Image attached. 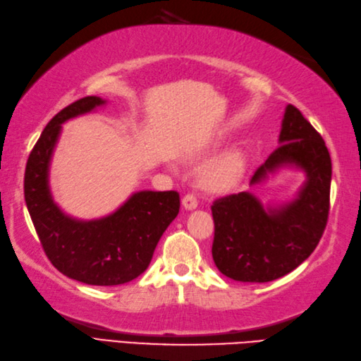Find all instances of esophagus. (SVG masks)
<instances>
[{"label":"esophagus","instance_id":"1","mask_svg":"<svg viewBox=\"0 0 361 361\" xmlns=\"http://www.w3.org/2000/svg\"><path fill=\"white\" fill-rule=\"evenodd\" d=\"M197 204H199L197 196L193 195V193H188V195L183 196V199H182V205L185 207L187 210H195V208L197 207Z\"/></svg>","mask_w":361,"mask_h":361}]
</instances>
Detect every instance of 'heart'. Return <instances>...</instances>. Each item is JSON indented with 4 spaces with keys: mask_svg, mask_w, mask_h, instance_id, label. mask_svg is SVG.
<instances>
[{
    "mask_svg": "<svg viewBox=\"0 0 361 361\" xmlns=\"http://www.w3.org/2000/svg\"><path fill=\"white\" fill-rule=\"evenodd\" d=\"M239 170H241V159L236 154H230L208 166L202 174V182L210 190H224L235 182Z\"/></svg>",
    "mask_w": 361,
    "mask_h": 361,
    "instance_id": "heart-1",
    "label": "heart"
}]
</instances>
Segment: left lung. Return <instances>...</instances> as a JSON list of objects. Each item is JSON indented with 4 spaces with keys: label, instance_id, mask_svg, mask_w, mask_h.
<instances>
[{
    "label": "left lung",
    "instance_id": "8db88e82",
    "mask_svg": "<svg viewBox=\"0 0 361 361\" xmlns=\"http://www.w3.org/2000/svg\"><path fill=\"white\" fill-rule=\"evenodd\" d=\"M279 145L256 170L252 183L269 171L295 164L307 174L298 197L281 208H264L250 193L228 195L212 205V255L221 274L241 283H267L306 261L322 239L331 208L332 162L322 135L289 105Z\"/></svg>",
    "mask_w": 361,
    "mask_h": 361
}]
</instances>
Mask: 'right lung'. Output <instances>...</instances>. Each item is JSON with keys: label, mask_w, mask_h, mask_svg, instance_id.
I'll list each match as a JSON object with an SVG mask.
<instances>
[{"label": "right lung", "mask_w": 361, "mask_h": 361, "mask_svg": "<svg viewBox=\"0 0 361 361\" xmlns=\"http://www.w3.org/2000/svg\"><path fill=\"white\" fill-rule=\"evenodd\" d=\"M100 97H83L63 108L46 125L32 148L24 173V199L43 250L52 266L91 286L133 281L149 266L160 236L178 216V191H140L108 218L71 219L54 204L47 168L61 123L102 105Z\"/></svg>", "instance_id": "right-lung-1"}]
</instances>
